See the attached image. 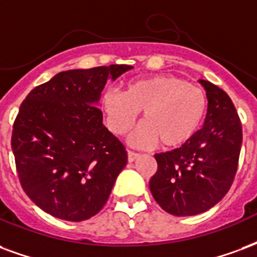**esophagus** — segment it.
<instances>
[{"label": "esophagus", "instance_id": "1", "mask_svg": "<svg viewBox=\"0 0 257 257\" xmlns=\"http://www.w3.org/2000/svg\"><path fill=\"white\" fill-rule=\"evenodd\" d=\"M139 155L140 154L135 153V151H132V150H128V161L129 162H134V161H136L139 158Z\"/></svg>", "mask_w": 257, "mask_h": 257}]
</instances>
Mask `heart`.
Wrapping results in <instances>:
<instances>
[{
  "mask_svg": "<svg viewBox=\"0 0 257 257\" xmlns=\"http://www.w3.org/2000/svg\"><path fill=\"white\" fill-rule=\"evenodd\" d=\"M207 107L206 92L170 75L128 81L122 92L107 90L102 111L107 128L123 135L142 111L143 121L129 136L136 147H151L158 140L165 147H178L195 135Z\"/></svg>",
  "mask_w": 257,
  "mask_h": 257,
  "instance_id": "b5f03b06",
  "label": "heart"
}]
</instances>
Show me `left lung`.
<instances>
[{
  "instance_id": "8db88e82",
  "label": "left lung",
  "mask_w": 257,
  "mask_h": 257,
  "mask_svg": "<svg viewBox=\"0 0 257 257\" xmlns=\"http://www.w3.org/2000/svg\"><path fill=\"white\" fill-rule=\"evenodd\" d=\"M208 99L203 128L180 148L155 154L157 173L150 180L154 199L176 216L210 210L234 181L242 126L230 96L207 80H199Z\"/></svg>"
}]
</instances>
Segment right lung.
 I'll return each mask as SVG.
<instances>
[{
	"label": "right lung",
	"mask_w": 257,
	"mask_h": 257,
	"mask_svg": "<svg viewBox=\"0 0 257 257\" xmlns=\"http://www.w3.org/2000/svg\"><path fill=\"white\" fill-rule=\"evenodd\" d=\"M129 65L57 73L23 100L12 131L22 188L47 214L70 222L96 215L128 162L123 144L102 122L106 81Z\"/></svg>",
	"instance_id": "add662e5"
}]
</instances>
